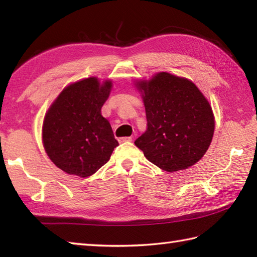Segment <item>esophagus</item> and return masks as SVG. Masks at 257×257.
Masks as SVG:
<instances>
[{"label": "esophagus", "mask_w": 257, "mask_h": 257, "mask_svg": "<svg viewBox=\"0 0 257 257\" xmlns=\"http://www.w3.org/2000/svg\"><path fill=\"white\" fill-rule=\"evenodd\" d=\"M130 141H133L132 137H122V138H119V143H130Z\"/></svg>", "instance_id": "34e87169"}]
</instances>
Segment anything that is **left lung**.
<instances>
[{
    "label": "left lung",
    "instance_id": "obj_1",
    "mask_svg": "<svg viewBox=\"0 0 257 257\" xmlns=\"http://www.w3.org/2000/svg\"><path fill=\"white\" fill-rule=\"evenodd\" d=\"M143 97L147 130L135 141L150 162L167 172L184 170L202 159L214 134V114L192 81L167 72L136 80Z\"/></svg>",
    "mask_w": 257,
    "mask_h": 257
}]
</instances>
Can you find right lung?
Returning <instances> with one entry per match:
<instances>
[{"instance_id": "add662e5", "label": "right lung", "mask_w": 257, "mask_h": 257, "mask_svg": "<svg viewBox=\"0 0 257 257\" xmlns=\"http://www.w3.org/2000/svg\"><path fill=\"white\" fill-rule=\"evenodd\" d=\"M112 81L88 77L65 87L48 108L42 128L47 156L64 172L80 178L94 174L119 145L101 116Z\"/></svg>"}]
</instances>
